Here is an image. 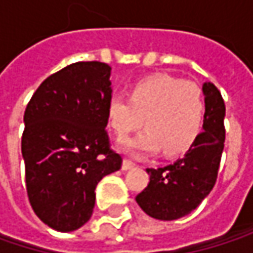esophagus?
Masks as SVG:
<instances>
[{"mask_svg": "<svg viewBox=\"0 0 253 253\" xmlns=\"http://www.w3.org/2000/svg\"><path fill=\"white\" fill-rule=\"evenodd\" d=\"M134 166H136V164H134V163H131L130 160H125V161H123V166H122V169H123L125 171H127V170H131Z\"/></svg>", "mask_w": 253, "mask_h": 253, "instance_id": "obj_1", "label": "esophagus"}]
</instances>
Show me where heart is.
I'll list each match as a JSON object with an SVG mask.
<instances>
[{
  "label": "heart",
  "instance_id": "heart-1",
  "mask_svg": "<svg viewBox=\"0 0 253 253\" xmlns=\"http://www.w3.org/2000/svg\"><path fill=\"white\" fill-rule=\"evenodd\" d=\"M205 96L193 82L151 76L137 82L130 96L116 93L108 102V123L119 137L142 126L146 131L125 143L130 154L158 149L173 157L186 152L198 139L205 119Z\"/></svg>",
  "mask_w": 253,
  "mask_h": 253
}]
</instances>
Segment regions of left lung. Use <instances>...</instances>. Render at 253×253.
Here are the masks:
<instances>
[{"label": "left lung", "mask_w": 253, "mask_h": 253, "mask_svg": "<svg viewBox=\"0 0 253 253\" xmlns=\"http://www.w3.org/2000/svg\"><path fill=\"white\" fill-rule=\"evenodd\" d=\"M205 95L204 131L184 157L161 169H146L148 186L136 196L152 218L171 221L192 212L212 190L224 149L226 105L214 83L202 86Z\"/></svg>", "instance_id": "1"}]
</instances>
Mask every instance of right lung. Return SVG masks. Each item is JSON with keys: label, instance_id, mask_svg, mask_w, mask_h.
<instances>
[{"label": "right lung", "instance_id": "1", "mask_svg": "<svg viewBox=\"0 0 253 253\" xmlns=\"http://www.w3.org/2000/svg\"><path fill=\"white\" fill-rule=\"evenodd\" d=\"M111 67L79 61L46 77L25 111L22 154L32 210L51 228L73 231L92 215L99 180L122 169L105 130Z\"/></svg>", "mask_w": 253, "mask_h": 253}]
</instances>
